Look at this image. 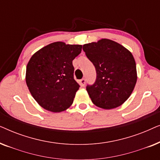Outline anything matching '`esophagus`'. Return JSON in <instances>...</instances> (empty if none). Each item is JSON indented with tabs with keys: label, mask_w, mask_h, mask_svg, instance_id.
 Returning <instances> with one entry per match:
<instances>
[{
	"label": "esophagus",
	"mask_w": 160,
	"mask_h": 160,
	"mask_svg": "<svg viewBox=\"0 0 160 160\" xmlns=\"http://www.w3.org/2000/svg\"><path fill=\"white\" fill-rule=\"evenodd\" d=\"M85 83H86V79L85 78H82V79L80 80V84L82 87H84Z\"/></svg>",
	"instance_id": "obj_1"
}]
</instances>
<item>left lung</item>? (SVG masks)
<instances>
[{"instance_id":"obj_1","label":"left lung","mask_w":160,"mask_h":160,"mask_svg":"<svg viewBox=\"0 0 160 160\" xmlns=\"http://www.w3.org/2000/svg\"><path fill=\"white\" fill-rule=\"evenodd\" d=\"M87 58L95 65V84L87 91L95 106L117 108L128 99L137 82L136 64L131 52L119 43L102 38L83 45Z\"/></svg>"}]
</instances>
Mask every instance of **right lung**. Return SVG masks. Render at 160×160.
I'll use <instances>...</instances> for the list:
<instances>
[{"label":"right lung","instance_id":"obj_1","mask_svg":"<svg viewBox=\"0 0 160 160\" xmlns=\"http://www.w3.org/2000/svg\"><path fill=\"white\" fill-rule=\"evenodd\" d=\"M82 45L58 41L36 52L26 68V84L36 101L46 110L58 113L71 106L79 84L73 78V60Z\"/></svg>","mask_w":160,"mask_h":160}]
</instances>
